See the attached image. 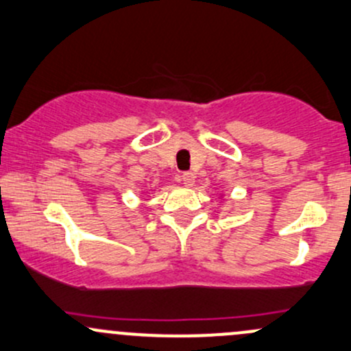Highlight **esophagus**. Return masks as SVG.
<instances>
[{"mask_svg":"<svg viewBox=\"0 0 351 351\" xmlns=\"http://www.w3.org/2000/svg\"><path fill=\"white\" fill-rule=\"evenodd\" d=\"M181 180H183L184 186H193V184H195L196 176H195V173L186 171V173H183V175H181Z\"/></svg>","mask_w":351,"mask_h":351,"instance_id":"1","label":"esophagus"}]
</instances>
